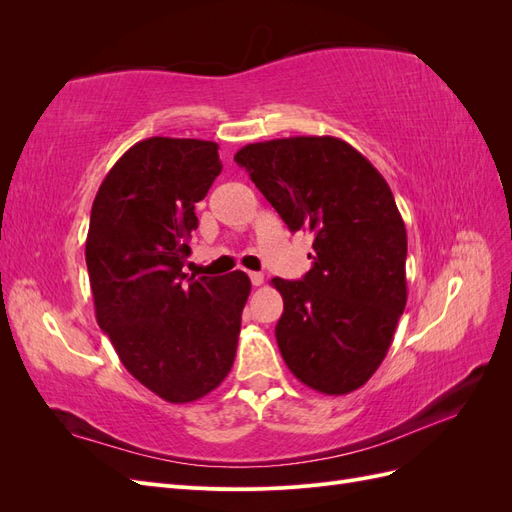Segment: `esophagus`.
<instances>
[{
  "mask_svg": "<svg viewBox=\"0 0 512 512\" xmlns=\"http://www.w3.org/2000/svg\"><path fill=\"white\" fill-rule=\"evenodd\" d=\"M250 280H252L254 286H260L262 282H265V275L258 273V271H252V273H250Z\"/></svg>",
  "mask_w": 512,
  "mask_h": 512,
  "instance_id": "obj_1",
  "label": "esophagus"
}]
</instances>
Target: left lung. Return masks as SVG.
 Returning <instances> with one entry per match:
<instances>
[{
	"mask_svg": "<svg viewBox=\"0 0 512 512\" xmlns=\"http://www.w3.org/2000/svg\"><path fill=\"white\" fill-rule=\"evenodd\" d=\"M235 162L290 232H314L303 280H271L284 299L275 339L288 369L327 395L359 389L389 352L408 299V237L389 183L335 136L245 145Z\"/></svg>",
	"mask_w": 512,
	"mask_h": 512,
	"instance_id": "1",
	"label": "left lung"
}]
</instances>
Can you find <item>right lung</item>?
<instances>
[{"label":"right lung","mask_w":512,"mask_h":512,"mask_svg":"<svg viewBox=\"0 0 512 512\" xmlns=\"http://www.w3.org/2000/svg\"><path fill=\"white\" fill-rule=\"evenodd\" d=\"M222 173L218 143L153 136L108 170L85 260L96 318L130 374L170 404L211 393L235 361L250 277H190L196 203Z\"/></svg>","instance_id":"obj_1"}]
</instances>
